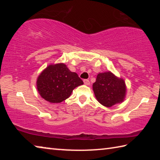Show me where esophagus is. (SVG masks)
<instances>
[{
	"label": "esophagus",
	"mask_w": 160,
	"mask_h": 160,
	"mask_svg": "<svg viewBox=\"0 0 160 160\" xmlns=\"http://www.w3.org/2000/svg\"><path fill=\"white\" fill-rule=\"evenodd\" d=\"M83 81H84V83H85L86 85H89L90 84V82L89 80H84Z\"/></svg>",
	"instance_id": "1"
}]
</instances>
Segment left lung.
Returning <instances> with one entry per match:
<instances>
[{
    "instance_id": "8db88e82",
    "label": "left lung",
    "mask_w": 160,
    "mask_h": 160,
    "mask_svg": "<svg viewBox=\"0 0 160 160\" xmlns=\"http://www.w3.org/2000/svg\"><path fill=\"white\" fill-rule=\"evenodd\" d=\"M92 88L97 101L104 107H111L122 102L125 99V82L122 78L116 77L110 71L97 75Z\"/></svg>"
}]
</instances>
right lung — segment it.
Returning <instances> with one entry per match:
<instances>
[{"label":"right lung","instance_id":"add662e5","mask_svg":"<svg viewBox=\"0 0 160 160\" xmlns=\"http://www.w3.org/2000/svg\"><path fill=\"white\" fill-rule=\"evenodd\" d=\"M83 85L76 72L64 63L49 65L37 78V90L43 99L51 103H60L71 95L75 88Z\"/></svg>","mask_w":160,"mask_h":160}]
</instances>
